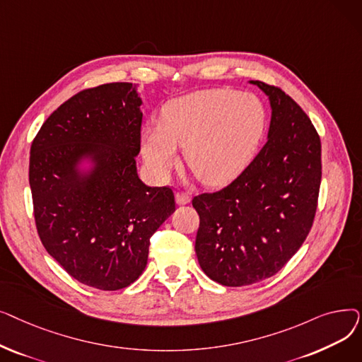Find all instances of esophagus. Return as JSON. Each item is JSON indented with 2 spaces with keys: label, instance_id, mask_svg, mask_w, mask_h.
<instances>
[{
  "label": "esophagus",
  "instance_id": "1",
  "mask_svg": "<svg viewBox=\"0 0 362 362\" xmlns=\"http://www.w3.org/2000/svg\"><path fill=\"white\" fill-rule=\"evenodd\" d=\"M176 202H177L179 205L189 204V202H191V195H187L186 192H177V194H176Z\"/></svg>",
  "mask_w": 362,
  "mask_h": 362
}]
</instances>
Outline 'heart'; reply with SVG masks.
Instances as JSON below:
<instances>
[{"label": "heart", "instance_id": "b5f03b06", "mask_svg": "<svg viewBox=\"0 0 362 362\" xmlns=\"http://www.w3.org/2000/svg\"><path fill=\"white\" fill-rule=\"evenodd\" d=\"M267 126L254 93L204 89L171 100L161 123L142 130V156L151 173L167 177L185 146V160L205 185H224L250 165Z\"/></svg>", "mask_w": 362, "mask_h": 362}]
</instances>
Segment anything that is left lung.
Masks as SVG:
<instances>
[{"mask_svg": "<svg viewBox=\"0 0 362 362\" xmlns=\"http://www.w3.org/2000/svg\"><path fill=\"white\" fill-rule=\"evenodd\" d=\"M251 83L270 100L267 142L230 185L192 199L201 269L233 288L274 276L296 254L311 230L321 183V142L310 117L280 88Z\"/></svg>", "mask_w": 362, "mask_h": 362, "instance_id": "1", "label": "left lung"}]
</instances>
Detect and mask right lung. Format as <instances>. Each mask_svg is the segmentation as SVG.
Masks as SVG:
<instances>
[{
  "instance_id": "add662e5",
  "label": "right lung",
  "mask_w": 362,
  "mask_h": 362,
  "mask_svg": "<svg viewBox=\"0 0 362 362\" xmlns=\"http://www.w3.org/2000/svg\"><path fill=\"white\" fill-rule=\"evenodd\" d=\"M142 100L127 82L81 90L45 120L30 146L37 235L78 281L119 291L146 267L149 239L175 213L168 186L138 176ZM83 160L91 163L82 170Z\"/></svg>"
}]
</instances>
